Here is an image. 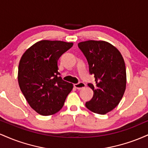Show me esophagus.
<instances>
[{
  "instance_id": "1",
  "label": "esophagus",
  "mask_w": 148,
  "mask_h": 148,
  "mask_svg": "<svg viewBox=\"0 0 148 148\" xmlns=\"http://www.w3.org/2000/svg\"><path fill=\"white\" fill-rule=\"evenodd\" d=\"M74 88H76V89L81 90V89H82V88L86 87V84H85L84 83L81 82V83H79V84H74Z\"/></svg>"
}]
</instances>
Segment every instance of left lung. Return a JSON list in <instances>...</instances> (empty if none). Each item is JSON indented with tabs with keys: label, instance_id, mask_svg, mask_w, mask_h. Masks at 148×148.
Here are the masks:
<instances>
[{
	"label": "left lung",
	"instance_id": "8db88e82",
	"mask_svg": "<svg viewBox=\"0 0 148 148\" xmlns=\"http://www.w3.org/2000/svg\"><path fill=\"white\" fill-rule=\"evenodd\" d=\"M94 74L95 84H88L93 90L91 100L86 103L90 111L104 115L118 105L127 84L126 67L118 49L105 41L88 40L78 44Z\"/></svg>",
	"mask_w": 148,
	"mask_h": 148
}]
</instances>
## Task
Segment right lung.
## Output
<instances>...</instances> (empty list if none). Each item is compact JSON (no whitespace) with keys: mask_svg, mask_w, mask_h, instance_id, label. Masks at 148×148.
<instances>
[{"mask_svg":"<svg viewBox=\"0 0 148 148\" xmlns=\"http://www.w3.org/2000/svg\"><path fill=\"white\" fill-rule=\"evenodd\" d=\"M72 42L41 40L23 54L18 69L19 88L30 107L39 114H55L63 106L73 84L58 72V60Z\"/></svg>","mask_w":148,"mask_h":148,"instance_id":"right-lung-1","label":"right lung"}]
</instances>
